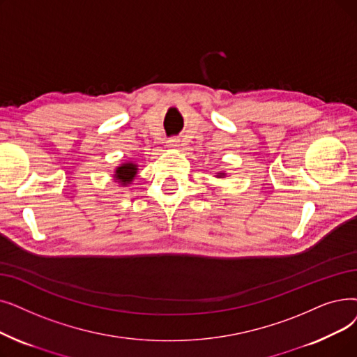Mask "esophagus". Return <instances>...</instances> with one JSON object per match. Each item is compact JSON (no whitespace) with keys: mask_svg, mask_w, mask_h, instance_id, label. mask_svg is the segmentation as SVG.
Returning a JSON list of instances; mask_svg holds the SVG:
<instances>
[{"mask_svg":"<svg viewBox=\"0 0 357 357\" xmlns=\"http://www.w3.org/2000/svg\"><path fill=\"white\" fill-rule=\"evenodd\" d=\"M179 138H169V140H167V147L169 149H178L179 147Z\"/></svg>","mask_w":357,"mask_h":357,"instance_id":"esophagus-1","label":"esophagus"}]
</instances>
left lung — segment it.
Listing matches in <instances>:
<instances>
[{
	"mask_svg": "<svg viewBox=\"0 0 357 357\" xmlns=\"http://www.w3.org/2000/svg\"><path fill=\"white\" fill-rule=\"evenodd\" d=\"M215 176H217V178H225V176H226V174H225V172H219V174H217Z\"/></svg>",
	"mask_w": 357,
	"mask_h": 357,
	"instance_id": "1",
	"label": "left lung"
}]
</instances>
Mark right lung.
I'll return each instance as SVG.
<instances>
[{"instance_id": "right-lung-1", "label": "right lung", "mask_w": 357, "mask_h": 357, "mask_svg": "<svg viewBox=\"0 0 357 357\" xmlns=\"http://www.w3.org/2000/svg\"><path fill=\"white\" fill-rule=\"evenodd\" d=\"M137 170H138V167H137V165L132 163V162L122 163V165H119V166L115 169L114 178H115L116 182H119L121 185H126V187H127V185L131 183L132 179L135 178Z\"/></svg>"}]
</instances>
